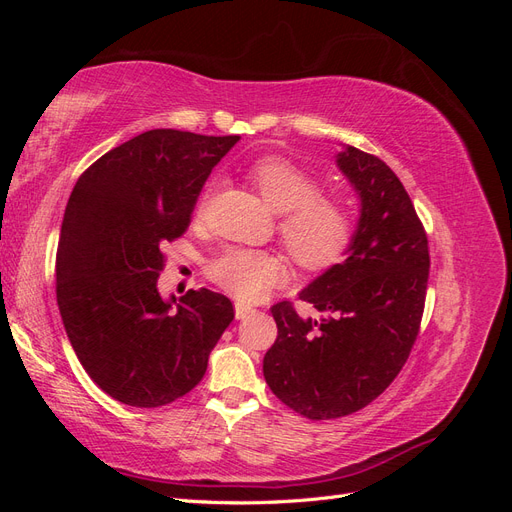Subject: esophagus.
Listing matches in <instances>:
<instances>
[{"mask_svg": "<svg viewBox=\"0 0 512 512\" xmlns=\"http://www.w3.org/2000/svg\"><path fill=\"white\" fill-rule=\"evenodd\" d=\"M250 314H254V307L252 305H245V303H235V316H237V320H245L247 316Z\"/></svg>", "mask_w": 512, "mask_h": 512, "instance_id": "1", "label": "esophagus"}]
</instances>
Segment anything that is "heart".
Segmentation results:
<instances>
[{
  "label": "heart",
  "instance_id": "b5f03b06",
  "mask_svg": "<svg viewBox=\"0 0 512 512\" xmlns=\"http://www.w3.org/2000/svg\"><path fill=\"white\" fill-rule=\"evenodd\" d=\"M245 175L267 200L282 213L280 237L290 258L305 271H329L346 258L354 237V213L339 194H322L320 179L297 162L265 156L245 166ZM209 190L198 198L196 213H203ZM284 262L267 252L230 247L215 256L209 280L235 294L241 301H256L284 280Z\"/></svg>",
  "mask_w": 512,
  "mask_h": 512
}]
</instances>
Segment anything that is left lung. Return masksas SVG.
Masks as SVG:
<instances>
[{
  "label": "left lung",
  "instance_id": "1",
  "mask_svg": "<svg viewBox=\"0 0 512 512\" xmlns=\"http://www.w3.org/2000/svg\"><path fill=\"white\" fill-rule=\"evenodd\" d=\"M337 166L361 198L348 258L299 299L324 316L301 318L290 301L271 307L277 339L262 371L273 395L312 421L369 406L406 365L425 309L427 232L393 170L356 147Z\"/></svg>",
  "mask_w": 512,
  "mask_h": 512
}]
</instances>
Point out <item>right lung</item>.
<instances>
[{
    "instance_id": "add662e5",
    "label": "right lung",
    "mask_w": 512,
    "mask_h": 512,
    "mask_svg": "<svg viewBox=\"0 0 512 512\" xmlns=\"http://www.w3.org/2000/svg\"><path fill=\"white\" fill-rule=\"evenodd\" d=\"M237 141L149 130L104 153L70 194L59 314L89 378L121 404L160 408L190 393L235 318L230 299L207 288L164 301L158 277L162 245L188 230L211 168Z\"/></svg>"
}]
</instances>
